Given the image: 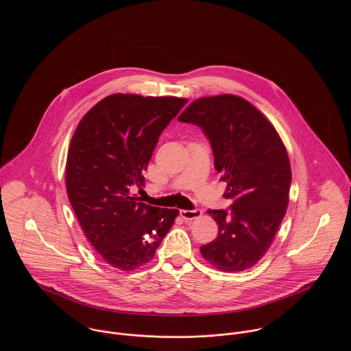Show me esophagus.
<instances>
[{
  "label": "esophagus",
  "mask_w": 351,
  "mask_h": 351,
  "mask_svg": "<svg viewBox=\"0 0 351 351\" xmlns=\"http://www.w3.org/2000/svg\"><path fill=\"white\" fill-rule=\"evenodd\" d=\"M180 215L185 219V220H193V219H197V217H200L201 215H202V210L201 209H192V210H189V209H182V210H180Z\"/></svg>",
  "instance_id": "esophagus-1"
}]
</instances>
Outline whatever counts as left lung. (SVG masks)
<instances>
[{
    "mask_svg": "<svg viewBox=\"0 0 351 351\" xmlns=\"http://www.w3.org/2000/svg\"><path fill=\"white\" fill-rule=\"evenodd\" d=\"M178 120L202 128L231 200L230 210L208 209L219 232L201 255L221 271L250 269L270 247L288 208L287 149L273 124L239 96L201 97Z\"/></svg>",
    "mask_w": 351,
    "mask_h": 351,
    "instance_id": "left-lung-1",
    "label": "left lung"
}]
</instances>
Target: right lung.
<instances>
[{"instance_id": "add662e5", "label": "right lung", "mask_w": 351, "mask_h": 351, "mask_svg": "<svg viewBox=\"0 0 351 351\" xmlns=\"http://www.w3.org/2000/svg\"><path fill=\"white\" fill-rule=\"evenodd\" d=\"M180 97L110 95L78 123L66 160V189L77 219L105 263L132 271L150 262L178 216L130 193L145 186L159 135L186 104Z\"/></svg>"}]
</instances>
